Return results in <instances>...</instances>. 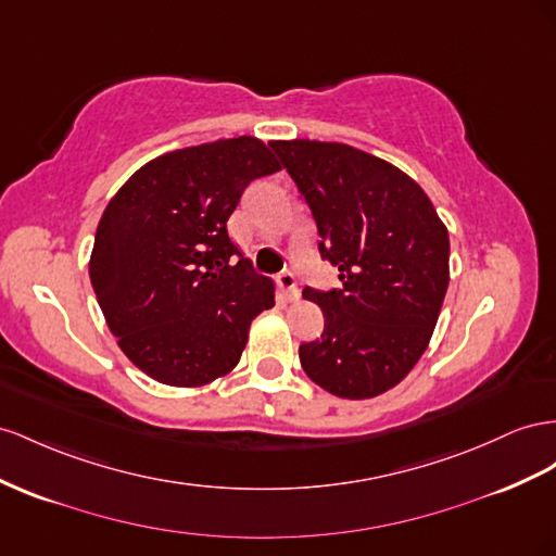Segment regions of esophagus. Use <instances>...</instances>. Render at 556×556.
<instances>
[{
  "label": "esophagus",
  "mask_w": 556,
  "mask_h": 556,
  "mask_svg": "<svg viewBox=\"0 0 556 556\" xmlns=\"http://www.w3.org/2000/svg\"><path fill=\"white\" fill-rule=\"evenodd\" d=\"M278 285L285 290V294H288L290 299H296L299 296V282H296V276L292 271H282L278 276Z\"/></svg>",
  "instance_id": "1"
}]
</instances>
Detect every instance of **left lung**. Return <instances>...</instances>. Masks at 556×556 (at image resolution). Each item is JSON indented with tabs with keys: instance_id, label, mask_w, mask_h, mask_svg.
<instances>
[{
	"instance_id": "obj_1",
	"label": "left lung",
	"mask_w": 556,
	"mask_h": 556,
	"mask_svg": "<svg viewBox=\"0 0 556 556\" xmlns=\"http://www.w3.org/2000/svg\"><path fill=\"white\" fill-rule=\"evenodd\" d=\"M274 152L308 203L320 257L341 288L304 296L325 315L302 343L308 379L346 400L397 386L428 349L448 285V233L426 191L393 163L341 142L276 140Z\"/></svg>"
}]
</instances>
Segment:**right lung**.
Segmentation results:
<instances>
[{
    "label": "right lung",
    "instance_id": "add662e5",
    "mask_svg": "<svg viewBox=\"0 0 556 556\" xmlns=\"http://www.w3.org/2000/svg\"><path fill=\"white\" fill-rule=\"evenodd\" d=\"M276 170L250 135L187 147L144 163L104 207L88 274L118 346L147 377L193 388L238 365L250 323L276 296L227 222L252 179Z\"/></svg>",
    "mask_w": 556,
    "mask_h": 556
}]
</instances>
